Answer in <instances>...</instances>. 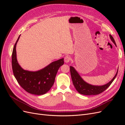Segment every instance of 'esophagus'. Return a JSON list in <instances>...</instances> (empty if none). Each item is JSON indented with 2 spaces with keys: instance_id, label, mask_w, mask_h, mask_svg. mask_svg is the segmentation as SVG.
<instances>
[{
  "instance_id": "1",
  "label": "esophagus",
  "mask_w": 125,
  "mask_h": 125,
  "mask_svg": "<svg viewBox=\"0 0 125 125\" xmlns=\"http://www.w3.org/2000/svg\"><path fill=\"white\" fill-rule=\"evenodd\" d=\"M71 60V58L69 56H66L65 57V58H64V61H65V62L67 63V62H69Z\"/></svg>"
}]
</instances>
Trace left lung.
Here are the masks:
<instances>
[{"mask_svg": "<svg viewBox=\"0 0 125 125\" xmlns=\"http://www.w3.org/2000/svg\"><path fill=\"white\" fill-rule=\"evenodd\" d=\"M109 36H110V38L113 41V42L116 46L115 41L113 36L111 35H109ZM70 71L72 80H73V84L75 89L77 90V91L80 94L86 95H97V94H99L104 92L106 89H107L110 86L113 81L114 80L117 73H118V71H117L115 77L108 83L102 86H95L89 84L85 82L81 78V77L79 75L78 73L73 67H70Z\"/></svg>", "mask_w": 125, "mask_h": 125, "instance_id": "obj_1", "label": "left lung"}]
</instances>
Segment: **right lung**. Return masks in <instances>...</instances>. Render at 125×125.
I'll return each mask as SVG.
<instances>
[{
  "mask_svg": "<svg viewBox=\"0 0 125 125\" xmlns=\"http://www.w3.org/2000/svg\"><path fill=\"white\" fill-rule=\"evenodd\" d=\"M20 36L14 44L12 54V68L14 77L27 92L35 95H43L53 85L58 70L64 63L63 58L52 62L39 71L32 72L23 70L19 65L16 57V45Z\"/></svg>",
  "mask_w": 125,
  "mask_h": 125,
  "instance_id": "add662e5",
  "label": "right lung"
}]
</instances>
